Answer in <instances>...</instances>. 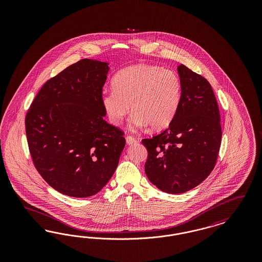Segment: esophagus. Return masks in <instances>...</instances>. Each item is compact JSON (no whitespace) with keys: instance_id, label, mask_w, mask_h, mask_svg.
Wrapping results in <instances>:
<instances>
[{"instance_id":"34e87169","label":"esophagus","mask_w":262,"mask_h":262,"mask_svg":"<svg viewBox=\"0 0 262 262\" xmlns=\"http://www.w3.org/2000/svg\"><path fill=\"white\" fill-rule=\"evenodd\" d=\"M125 140H126V143L127 144H134L137 141V138L133 136H126L125 137Z\"/></svg>"}]
</instances>
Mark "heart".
I'll return each instance as SVG.
<instances>
[{"instance_id": "heart-1", "label": "heart", "mask_w": 262, "mask_h": 262, "mask_svg": "<svg viewBox=\"0 0 262 262\" xmlns=\"http://www.w3.org/2000/svg\"><path fill=\"white\" fill-rule=\"evenodd\" d=\"M113 89L102 92L101 101L109 120L121 125L129 111L130 125L162 129L174 120L181 105L183 85L180 76L159 66L137 64L119 72Z\"/></svg>"}]
</instances>
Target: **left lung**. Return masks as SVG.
<instances>
[{
    "label": "left lung",
    "mask_w": 262,
    "mask_h": 262,
    "mask_svg": "<svg viewBox=\"0 0 262 262\" xmlns=\"http://www.w3.org/2000/svg\"><path fill=\"white\" fill-rule=\"evenodd\" d=\"M183 94L178 113L161 134L143 138L145 173L167 193H183L201 184L214 169L222 138L218 103L208 80L178 67Z\"/></svg>",
    "instance_id": "1"
}]
</instances>
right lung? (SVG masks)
Masks as SVG:
<instances>
[{
    "label": "right lung",
    "instance_id": "obj_1",
    "mask_svg": "<svg viewBox=\"0 0 262 262\" xmlns=\"http://www.w3.org/2000/svg\"><path fill=\"white\" fill-rule=\"evenodd\" d=\"M107 62L82 59L48 79L25 116L32 162L62 194L88 198L112 178L125 133L104 120Z\"/></svg>",
    "mask_w": 262,
    "mask_h": 262
}]
</instances>
